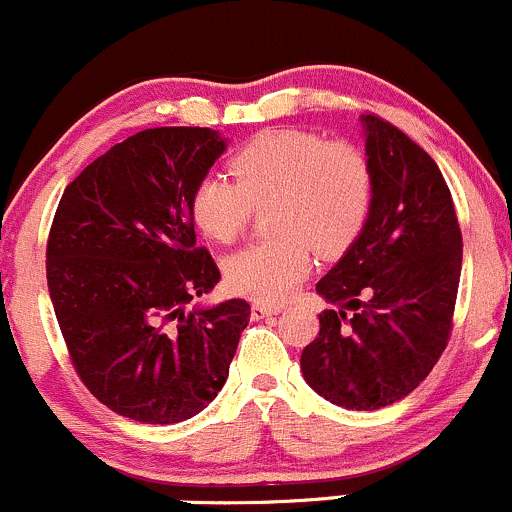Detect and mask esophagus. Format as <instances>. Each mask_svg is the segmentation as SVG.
<instances>
[{
	"label": "esophagus",
	"mask_w": 512,
	"mask_h": 512,
	"mask_svg": "<svg viewBox=\"0 0 512 512\" xmlns=\"http://www.w3.org/2000/svg\"><path fill=\"white\" fill-rule=\"evenodd\" d=\"M278 312V305H263V302H254V305H251V317H254V320H263V317L278 315Z\"/></svg>",
	"instance_id": "obj_1"
}]
</instances>
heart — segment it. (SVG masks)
Masks as SVG:
<instances>
[{
    "mask_svg": "<svg viewBox=\"0 0 512 512\" xmlns=\"http://www.w3.org/2000/svg\"><path fill=\"white\" fill-rule=\"evenodd\" d=\"M232 175H205L190 212L210 239L229 244L244 232L254 205L271 202L276 236L251 241L224 263L234 293L280 302L305 278L312 246L322 256L349 249L371 212L373 180L364 153L315 131L266 129L234 153Z\"/></svg>",
    "mask_w": 512,
    "mask_h": 512,
    "instance_id": "1",
    "label": "heart"
}]
</instances>
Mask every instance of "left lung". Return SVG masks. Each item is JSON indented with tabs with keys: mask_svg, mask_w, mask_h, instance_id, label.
<instances>
[{
	"mask_svg": "<svg viewBox=\"0 0 512 512\" xmlns=\"http://www.w3.org/2000/svg\"><path fill=\"white\" fill-rule=\"evenodd\" d=\"M371 212L317 293L320 315L302 349L307 386L349 410H378L412 393L447 346L461 276V229L437 163L393 124L361 114ZM355 315L345 317V310Z\"/></svg>",
	"mask_w": 512,
	"mask_h": 512,
	"instance_id": "1",
	"label": "left lung"
}]
</instances>
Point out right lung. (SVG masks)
I'll list each match as a JSON object with an SVG mask.
<instances>
[{"label":"right lung","mask_w":512,"mask_h":512,"mask_svg":"<svg viewBox=\"0 0 512 512\" xmlns=\"http://www.w3.org/2000/svg\"><path fill=\"white\" fill-rule=\"evenodd\" d=\"M229 139L200 126L129 136L60 197L46 278L70 359L109 410L146 425L190 420L229 376L246 300L192 307L219 283L190 200Z\"/></svg>","instance_id":"obj_1"}]
</instances>
